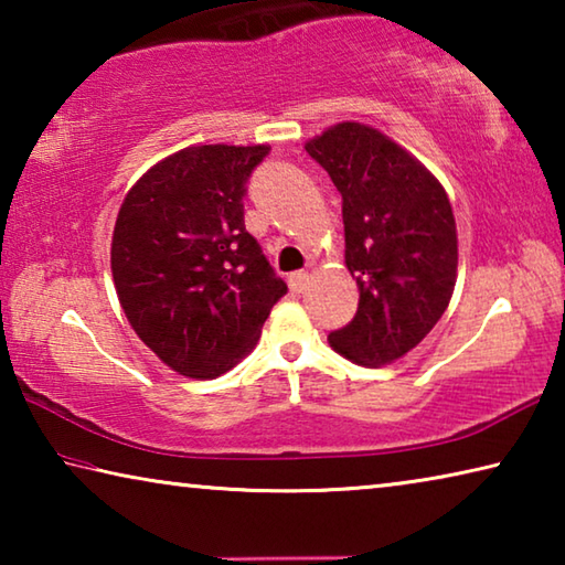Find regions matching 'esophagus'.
Wrapping results in <instances>:
<instances>
[{
  "label": "esophagus",
  "mask_w": 565,
  "mask_h": 565,
  "mask_svg": "<svg viewBox=\"0 0 565 565\" xmlns=\"http://www.w3.org/2000/svg\"><path fill=\"white\" fill-rule=\"evenodd\" d=\"M309 281H311L309 271H296V274L289 276V286H291L294 294H303L306 286H309Z\"/></svg>",
  "instance_id": "1"
}]
</instances>
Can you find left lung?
<instances>
[{"mask_svg": "<svg viewBox=\"0 0 565 565\" xmlns=\"http://www.w3.org/2000/svg\"><path fill=\"white\" fill-rule=\"evenodd\" d=\"M303 149L343 199V262L359 286L356 317L329 343L359 366H386L426 339L454 296L451 202L411 151L369 124L339 121Z\"/></svg>", "mask_w": 565, "mask_h": 565, "instance_id": "left-lung-1", "label": "left lung"}]
</instances>
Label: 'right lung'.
Returning <instances> with one entry per match:
<instances>
[{
    "instance_id": "obj_1",
    "label": "right lung",
    "mask_w": 565,
    "mask_h": 565,
    "mask_svg": "<svg viewBox=\"0 0 565 565\" xmlns=\"http://www.w3.org/2000/svg\"><path fill=\"white\" fill-rule=\"evenodd\" d=\"M269 149H179L147 169L119 206L114 289L137 337L181 376L234 369L286 294L244 226V184Z\"/></svg>"
}]
</instances>
